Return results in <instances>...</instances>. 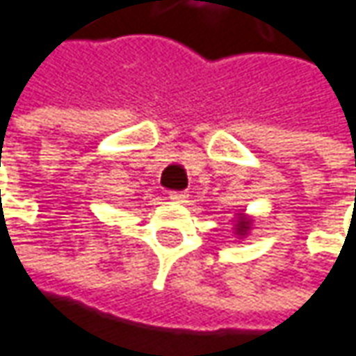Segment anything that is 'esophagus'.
Wrapping results in <instances>:
<instances>
[{"label": "esophagus", "mask_w": 356, "mask_h": 356, "mask_svg": "<svg viewBox=\"0 0 356 356\" xmlns=\"http://www.w3.org/2000/svg\"><path fill=\"white\" fill-rule=\"evenodd\" d=\"M187 197H189L187 191H171V193H169V200H173V202H177V204H183Z\"/></svg>", "instance_id": "1"}]
</instances>
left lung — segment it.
Returning a JSON list of instances; mask_svg holds the SVG:
<instances>
[{
  "mask_svg": "<svg viewBox=\"0 0 356 356\" xmlns=\"http://www.w3.org/2000/svg\"><path fill=\"white\" fill-rule=\"evenodd\" d=\"M248 226H250V222H246V220H241V222H238V228H236V230H238V234H246Z\"/></svg>",
  "mask_w": 356,
  "mask_h": 356,
  "instance_id": "left-lung-1",
  "label": "left lung"
}]
</instances>
